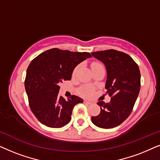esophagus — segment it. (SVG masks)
Returning <instances> with one entry per match:
<instances>
[{
	"mask_svg": "<svg viewBox=\"0 0 160 160\" xmlns=\"http://www.w3.org/2000/svg\"><path fill=\"white\" fill-rule=\"evenodd\" d=\"M84 104H86V105H91V104H92V102H89V101H87V100H84Z\"/></svg>",
	"mask_w": 160,
	"mask_h": 160,
	"instance_id": "obj_1",
	"label": "esophagus"
}]
</instances>
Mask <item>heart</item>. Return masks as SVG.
Returning <instances> with one entry per match:
<instances>
[{"label":"heart","mask_w":160,"mask_h":160,"mask_svg":"<svg viewBox=\"0 0 160 160\" xmlns=\"http://www.w3.org/2000/svg\"><path fill=\"white\" fill-rule=\"evenodd\" d=\"M104 68L102 66V64H100L99 62H93L92 64V68L95 69V68ZM80 68V65H78L75 68V69L73 70V76H76V74H77L78 70ZM94 92V89L93 87H92L91 86H83L82 88L80 89L79 90V93L81 95L84 96V97H90V96L93 94Z\"/></svg>","instance_id":"obj_1"}]
</instances>
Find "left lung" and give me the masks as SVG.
I'll use <instances>...</instances> for the list:
<instances>
[{"label":"left lung","instance_id":"left-lung-1","mask_svg":"<svg viewBox=\"0 0 160 160\" xmlns=\"http://www.w3.org/2000/svg\"><path fill=\"white\" fill-rule=\"evenodd\" d=\"M102 61L107 70L106 92L111 101H98L100 113L92 117L98 128L109 129L121 124L132 112L141 88V73L138 65L128 54L114 49L92 53Z\"/></svg>","mask_w":160,"mask_h":160}]
</instances>
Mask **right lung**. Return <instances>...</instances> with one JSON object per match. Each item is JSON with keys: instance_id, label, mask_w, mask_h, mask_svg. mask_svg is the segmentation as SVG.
<instances>
[{"instance_id": "obj_1", "label": "right lung", "mask_w": 160, "mask_h": 160, "mask_svg": "<svg viewBox=\"0 0 160 160\" xmlns=\"http://www.w3.org/2000/svg\"><path fill=\"white\" fill-rule=\"evenodd\" d=\"M91 57L89 52L54 48L31 61L27 69L25 87L30 108L41 124L60 128L69 123L73 107L83 102V100L76 95L67 100L60 97V84L71 80L76 65Z\"/></svg>"}]
</instances>
